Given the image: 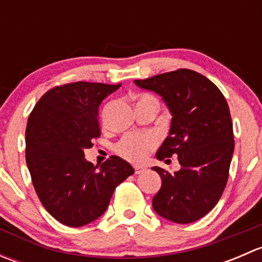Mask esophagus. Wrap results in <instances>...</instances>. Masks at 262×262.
<instances>
[{"label":"esophagus","mask_w":262,"mask_h":262,"mask_svg":"<svg viewBox=\"0 0 262 262\" xmlns=\"http://www.w3.org/2000/svg\"><path fill=\"white\" fill-rule=\"evenodd\" d=\"M134 171H136V173H141L143 172L144 168L142 167V166H134Z\"/></svg>","instance_id":"34e87169"}]
</instances>
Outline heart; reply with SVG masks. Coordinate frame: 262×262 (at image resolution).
<instances>
[{
    "mask_svg": "<svg viewBox=\"0 0 262 262\" xmlns=\"http://www.w3.org/2000/svg\"><path fill=\"white\" fill-rule=\"evenodd\" d=\"M142 100H153L157 101L152 95H142L139 101ZM158 141L155 134L150 133H132L124 136L118 143L115 144L114 149L116 155L128 160L130 162H142L147 158L149 152L155 149Z\"/></svg>",
    "mask_w": 262,
    "mask_h": 262,
    "instance_id": "heart-1",
    "label": "heart"
}]
</instances>
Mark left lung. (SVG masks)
I'll list each match as a JSON object with an SVG mask.
<instances>
[{"mask_svg": "<svg viewBox=\"0 0 262 262\" xmlns=\"http://www.w3.org/2000/svg\"><path fill=\"white\" fill-rule=\"evenodd\" d=\"M134 82L161 95L170 109V134L156 156L161 161L178 156L181 165L175 173L152 168L162 179L153 209L175 223L198 221L215 207L228 181L234 139L226 97L205 76L186 68Z\"/></svg>", "mask_w": 262, "mask_h": 262, "instance_id": "obj_1", "label": "left lung"}]
</instances>
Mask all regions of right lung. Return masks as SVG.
<instances>
[{"mask_svg": "<svg viewBox=\"0 0 262 262\" xmlns=\"http://www.w3.org/2000/svg\"><path fill=\"white\" fill-rule=\"evenodd\" d=\"M100 82L55 86L39 99L25 132L26 165L39 200L68 227H82L105 213L119 184L134 168L110 156L100 168L84 160L99 138V106L120 87Z\"/></svg>", "mask_w": 262, "mask_h": 262, "instance_id": "right-lung-1", "label": "right lung"}]
</instances>
